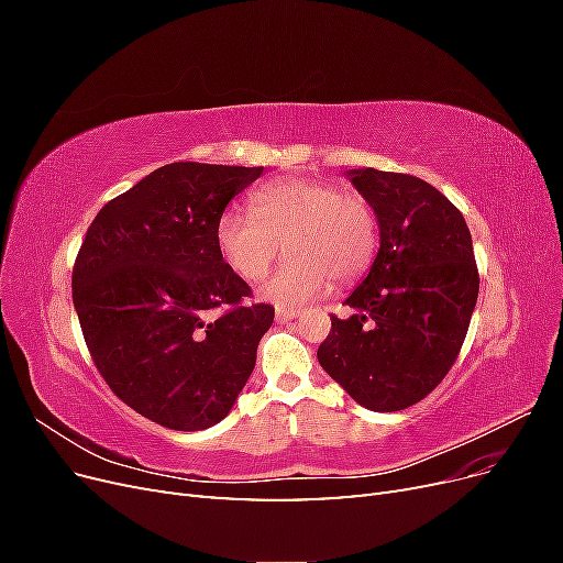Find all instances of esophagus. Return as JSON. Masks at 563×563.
Here are the masks:
<instances>
[{"mask_svg": "<svg viewBox=\"0 0 563 563\" xmlns=\"http://www.w3.org/2000/svg\"><path fill=\"white\" fill-rule=\"evenodd\" d=\"M300 312L298 310H286V308H277V321H291V319H296Z\"/></svg>", "mask_w": 563, "mask_h": 563, "instance_id": "esophagus-1", "label": "esophagus"}]
</instances>
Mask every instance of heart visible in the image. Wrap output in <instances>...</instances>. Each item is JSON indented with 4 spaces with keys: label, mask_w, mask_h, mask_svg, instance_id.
<instances>
[{
    "label": "heart",
    "mask_w": 563,
    "mask_h": 563,
    "mask_svg": "<svg viewBox=\"0 0 563 563\" xmlns=\"http://www.w3.org/2000/svg\"><path fill=\"white\" fill-rule=\"evenodd\" d=\"M228 265L249 282L261 279L279 255L288 261L267 277L261 296L277 305H302L331 286L368 269L380 228L371 203L335 185L308 178L272 180L251 195V213L225 211L216 228Z\"/></svg>",
    "instance_id": "1"
}]
</instances>
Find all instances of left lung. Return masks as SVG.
<instances>
[{
  "label": "left lung",
  "instance_id": "left-lung-1",
  "mask_svg": "<svg viewBox=\"0 0 563 563\" xmlns=\"http://www.w3.org/2000/svg\"><path fill=\"white\" fill-rule=\"evenodd\" d=\"M378 216L380 249L317 350L321 368L371 411H401L444 380L479 296L472 234L437 187L408 174H347Z\"/></svg>",
  "mask_w": 563,
  "mask_h": 563
}]
</instances>
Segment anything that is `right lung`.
<instances>
[{"instance_id": "right-lung-1", "label": "right lung", "mask_w": 563, "mask_h": 563, "mask_svg": "<svg viewBox=\"0 0 563 563\" xmlns=\"http://www.w3.org/2000/svg\"><path fill=\"white\" fill-rule=\"evenodd\" d=\"M261 174L166 164L108 201L77 253L73 302L91 360L119 399L162 428L223 420L275 319L272 305L244 302L251 288L216 240L230 199Z\"/></svg>"}]
</instances>
